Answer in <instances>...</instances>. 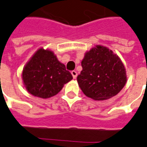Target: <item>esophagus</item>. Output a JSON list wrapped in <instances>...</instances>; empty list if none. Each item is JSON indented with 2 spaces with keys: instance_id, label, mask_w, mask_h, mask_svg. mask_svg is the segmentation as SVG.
<instances>
[{
  "instance_id": "obj_1",
  "label": "esophagus",
  "mask_w": 147,
  "mask_h": 147,
  "mask_svg": "<svg viewBox=\"0 0 147 147\" xmlns=\"http://www.w3.org/2000/svg\"><path fill=\"white\" fill-rule=\"evenodd\" d=\"M71 75H72V76H73L74 79H76V76H77V72H76V71H71Z\"/></svg>"
}]
</instances>
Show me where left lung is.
Listing matches in <instances>:
<instances>
[{
	"label": "left lung",
	"mask_w": 147,
	"mask_h": 147,
	"mask_svg": "<svg viewBox=\"0 0 147 147\" xmlns=\"http://www.w3.org/2000/svg\"><path fill=\"white\" fill-rule=\"evenodd\" d=\"M79 86L88 97L105 100L114 96L126 83L125 68L120 58L105 47L96 46L85 54Z\"/></svg>",
	"instance_id": "1"
}]
</instances>
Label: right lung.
<instances>
[{
    "label": "right lung",
    "mask_w": 147,
    "mask_h": 147,
    "mask_svg": "<svg viewBox=\"0 0 147 147\" xmlns=\"http://www.w3.org/2000/svg\"><path fill=\"white\" fill-rule=\"evenodd\" d=\"M22 80L30 94L46 99L59 93L72 76L53 51L40 48L25 66Z\"/></svg>",
    "instance_id": "1"
}]
</instances>
